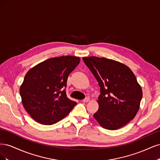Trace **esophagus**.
Here are the masks:
<instances>
[{"label": "esophagus", "mask_w": 160, "mask_h": 160, "mask_svg": "<svg viewBox=\"0 0 160 160\" xmlns=\"http://www.w3.org/2000/svg\"><path fill=\"white\" fill-rule=\"evenodd\" d=\"M89 100H90L89 98H86L84 99H83V103H88V102H89Z\"/></svg>", "instance_id": "esophagus-1"}]
</instances>
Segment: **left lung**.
Instances as JSON below:
<instances>
[{
    "mask_svg": "<svg viewBox=\"0 0 160 160\" xmlns=\"http://www.w3.org/2000/svg\"><path fill=\"white\" fill-rule=\"evenodd\" d=\"M100 87L99 109L93 115L101 127L114 130L132 120L139 109L142 89L128 66L105 57H83Z\"/></svg>",
    "mask_w": 160,
    "mask_h": 160,
    "instance_id": "8db88e82",
    "label": "left lung"
}]
</instances>
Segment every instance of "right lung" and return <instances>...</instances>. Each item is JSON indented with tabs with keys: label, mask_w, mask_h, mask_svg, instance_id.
<instances>
[{
	"label": "right lung",
	"mask_w": 160,
	"mask_h": 160,
	"mask_svg": "<svg viewBox=\"0 0 160 160\" xmlns=\"http://www.w3.org/2000/svg\"><path fill=\"white\" fill-rule=\"evenodd\" d=\"M79 62V57L69 55L51 58L27 72L20 95L24 108L37 122L56 123L76 105L67 97L65 88L69 75Z\"/></svg>",
	"instance_id": "add662e5"
}]
</instances>
